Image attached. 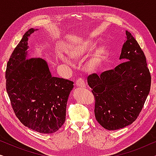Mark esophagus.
I'll use <instances>...</instances> for the list:
<instances>
[{
	"label": "esophagus",
	"mask_w": 156,
	"mask_h": 156,
	"mask_svg": "<svg viewBox=\"0 0 156 156\" xmlns=\"http://www.w3.org/2000/svg\"><path fill=\"white\" fill-rule=\"evenodd\" d=\"M75 84H76V86L78 87H86V84H85L84 80H83L82 78H78L77 80H76Z\"/></svg>",
	"instance_id": "obj_1"
}]
</instances>
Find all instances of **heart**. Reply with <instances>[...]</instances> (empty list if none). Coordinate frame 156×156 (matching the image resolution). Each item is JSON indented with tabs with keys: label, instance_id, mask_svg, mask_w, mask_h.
Instances as JSON below:
<instances>
[{
	"label": "heart",
	"instance_id": "1",
	"mask_svg": "<svg viewBox=\"0 0 156 156\" xmlns=\"http://www.w3.org/2000/svg\"><path fill=\"white\" fill-rule=\"evenodd\" d=\"M97 44L90 40H80L75 42L67 46L66 52L70 58L78 59L82 57L96 48ZM107 56V50L105 47H100L97 48L93 55H91L89 59L87 61L86 67L90 71L97 69ZM62 59L67 63H71V61L67 57L62 56Z\"/></svg>",
	"mask_w": 156,
	"mask_h": 156
}]
</instances>
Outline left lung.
Segmentation results:
<instances>
[{
  "instance_id": "1",
  "label": "left lung",
  "mask_w": 156,
  "mask_h": 156,
  "mask_svg": "<svg viewBox=\"0 0 156 156\" xmlns=\"http://www.w3.org/2000/svg\"><path fill=\"white\" fill-rule=\"evenodd\" d=\"M120 59H127L100 75H89L94 97L95 118L107 130L131 124L139 116L151 89V76L146 56L138 42L126 31Z\"/></svg>"
}]
</instances>
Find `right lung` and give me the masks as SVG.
Returning <instances> with one entry per match:
<instances>
[{"label": "right lung", "instance_id": "add662e5", "mask_svg": "<svg viewBox=\"0 0 156 156\" xmlns=\"http://www.w3.org/2000/svg\"><path fill=\"white\" fill-rule=\"evenodd\" d=\"M34 31L30 28L23 35L10 55L5 87L12 110L23 125L39 133H52L65 123L74 83L52 76L43 59H26L27 40Z\"/></svg>", "mask_w": 156, "mask_h": 156}]
</instances>
